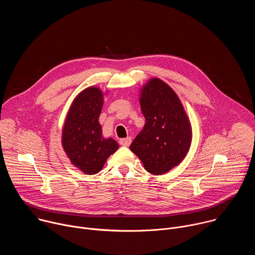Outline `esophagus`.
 <instances>
[{
	"mask_svg": "<svg viewBox=\"0 0 255 255\" xmlns=\"http://www.w3.org/2000/svg\"><path fill=\"white\" fill-rule=\"evenodd\" d=\"M131 141H132L131 137H126V138L120 139V140H119V143H120L121 145H123V146H129V145L131 144Z\"/></svg>",
	"mask_w": 255,
	"mask_h": 255,
	"instance_id": "34e87169",
	"label": "esophagus"
}]
</instances>
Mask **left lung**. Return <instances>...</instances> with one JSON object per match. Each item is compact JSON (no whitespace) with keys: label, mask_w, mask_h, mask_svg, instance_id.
Here are the masks:
<instances>
[{"label":"left lung","mask_w":255,"mask_h":255,"mask_svg":"<svg viewBox=\"0 0 255 255\" xmlns=\"http://www.w3.org/2000/svg\"><path fill=\"white\" fill-rule=\"evenodd\" d=\"M139 103L146 120L130 149L152 174H163L178 165L189 152L192 126L174 91L157 78L140 91Z\"/></svg>","instance_id":"1"}]
</instances>
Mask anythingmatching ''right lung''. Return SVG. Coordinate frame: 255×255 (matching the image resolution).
Returning a JSON list of instances; mask_svg holds the SVG:
<instances>
[{
	"instance_id": "right-lung-1",
	"label": "right lung",
	"mask_w": 255,
	"mask_h": 255,
	"mask_svg": "<svg viewBox=\"0 0 255 255\" xmlns=\"http://www.w3.org/2000/svg\"><path fill=\"white\" fill-rule=\"evenodd\" d=\"M104 93L97 87L82 91L71 103L62 128L61 144L70 162L86 174L98 173L118 148L112 138H104L99 117Z\"/></svg>"
}]
</instances>
